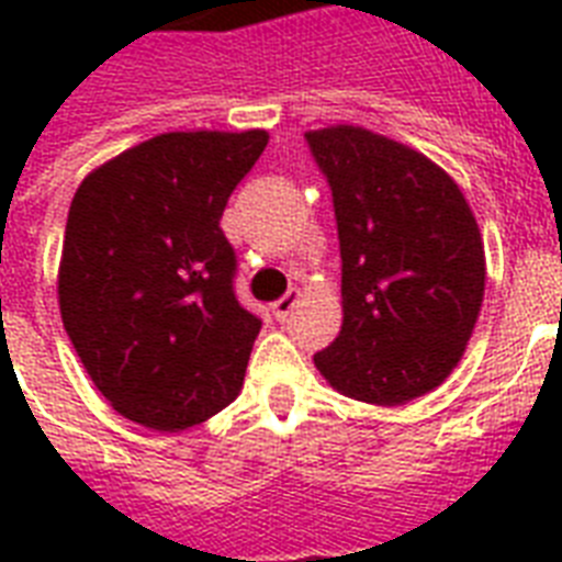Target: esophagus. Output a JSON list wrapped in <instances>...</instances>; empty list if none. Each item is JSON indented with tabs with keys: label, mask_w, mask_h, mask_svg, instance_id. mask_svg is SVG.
I'll use <instances>...</instances> for the list:
<instances>
[{
	"label": "esophagus",
	"mask_w": 562,
	"mask_h": 562,
	"mask_svg": "<svg viewBox=\"0 0 562 562\" xmlns=\"http://www.w3.org/2000/svg\"><path fill=\"white\" fill-rule=\"evenodd\" d=\"M300 300H303L300 289H291L285 297H280L277 303H273V317H277V321H289L291 312L300 306Z\"/></svg>",
	"instance_id": "esophagus-1"
}]
</instances>
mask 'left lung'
Returning a JSON list of instances; mask_svg holds the SVG:
<instances>
[{
    "instance_id": "left-lung-1",
    "label": "left lung",
    "mask_w": 562,
    "mask_h": 562,
    "mask_svg": "<svg viewBox=\"0 0 562 562\" xmlns=\"http://www.w3.org/2000/svg\"><path fill=\"white\" fill-rule=\"evenodd\" d=\"M333 189L344 324L315 368L335 391L405 405L458 368L484 300L470 203L426 154L352 125L308 131Z\"/></svg>"
}]
</instances>
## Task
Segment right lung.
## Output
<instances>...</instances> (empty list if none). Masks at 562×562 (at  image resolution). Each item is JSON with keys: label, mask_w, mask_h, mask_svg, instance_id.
<instances>
[{"label": "right lung", "mask_w": 562, "mask_h": 562, "mask_svg": "<svg viewBox=\"0 0 562 562\" xmlns=\"http://www.w3.org/2000/svg\"><path fill=\"white\" fill-rule=\"evenodd\" d=\"M265 131H175L92 169L66 218L57 303L104 400L183 431L236 400L262 321L238 306L218 227Z\"/></svg>", "instance_id": "add662e5"}]
</instances>
